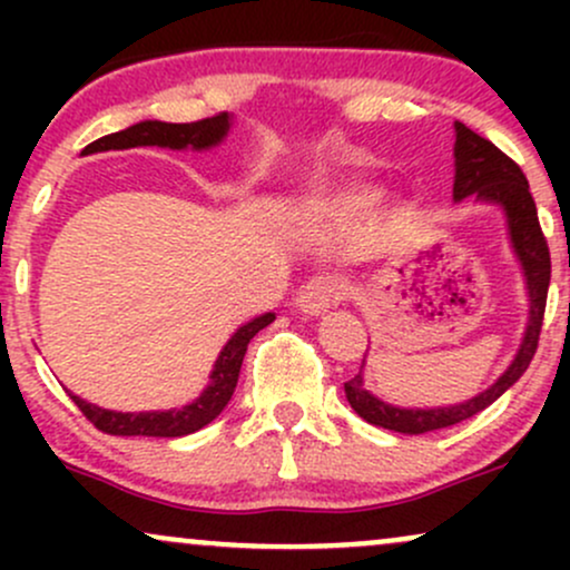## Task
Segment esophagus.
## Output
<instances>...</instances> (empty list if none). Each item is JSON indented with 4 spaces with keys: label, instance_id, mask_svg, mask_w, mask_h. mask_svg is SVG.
Masks as SVG:
<instances>
[{
    "label": "esophagus",
    "instance_id": "esophagus-1",
    "mask_svg": "<svg viewBox=\"0 0 570 570\" xmlns=\"http://www.w3.org/2000/svg\"><path fill=\"white\" fill-rule=\"evenodd\" d=\"M348 294V286L340 276H313L307 284L299 286L297 307L307 316H322L332 305H340Z\"/></svg>",
    "mask_w": 570,
    "mask_h": 570
}]
</instances>
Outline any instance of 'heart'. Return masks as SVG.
<instances>
[{"instance_id":"b5f03b06","label":"heart","mask_w":570,"mask_h":570,"mask_svg":"<svg viewBox=\"0 0 570 570\" xmlns=\"http://www.w3.org/2000/svg\"><path fill=\"white\" fill-rule=\"evenodd\" d=\"M337 203V208L340 212H345V214H353V212H362V208H367L370 203H372V195L370 193H345V195H340V198L335 200Z\"/></svg>"}]
</instances>
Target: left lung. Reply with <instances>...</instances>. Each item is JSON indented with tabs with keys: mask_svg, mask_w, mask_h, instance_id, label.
<instances>
[{
	"mask_svg": "<svg viewBox=\"0 0 570 570\" xmlns=\"http://www.w3.org/2000/svg\"><path fill=\"white\" fill-rule=\"evenodd\" d=\"M469 195H474L476 200L495 203L507 214L509 238H512V248L517 259H520L522 273H525L528 297H531V316H528L525 337H522L520 351H517L514 362L509 364L507 372L488 391L469 399V402L450 404V407L407 410L385 404L383 399L372 396L364 389L362 372H358V375H353L345 383V396H348L351 407L358 412V417H364L372 426L399 431V434H426V431L455 426V423L466 421V417L490 407L503 391L512 389L522 377V372L528 370V364H531L535 348H539L552 263H549V246L544 233H541L539 214H535V203L531 189H528V179L522 174V168L509 155H503L493 141L482 139L480 134H474L463 122H455L453 198L463 200Z\"/></svg>",
	"mask_w": 570,
	"mask_h": 570,
	"instance_id": "8db88e82",
	"label": "left lung"
}]
</instances>
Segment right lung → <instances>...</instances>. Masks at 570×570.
<instances>
[{"label":"right lung","instance_id":"right-lung-1","mask_svg":"<svg viewBox=\"0 0 570 570\" xmlns=\"http://www.w3.org/2000/svg\"><path fill=\"white\" fill-rule=\"evenodd\" d=\"M230 130V115L219 112L206 120L195 122H160V120H144L136 122L126 130H117V134L101 136L94 144L85 147V153H107V149H130V147H171V149H208L214 144H219ZM273 313L257 316L254 322L240 326L235 335L227 340V345L222 348L217 364H214L212 383L203 394L195 399L193 404L181 410H168V412H115L88 404L85 399L71 396V402L82 410V415L104 434L112 436H185L193 434L203 426L214 421L222 410L230 402L235 383H238L240 364H244L248 340L257 335L259 330H265L273 322Z\"/></svg>","mask_w":570,"mask_h":570}]
</instances>
